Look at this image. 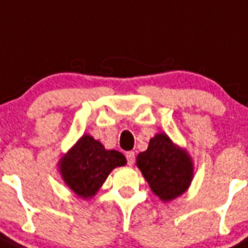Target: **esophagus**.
<instances>
[{"instance_id": "obj_1", "label": "esophagus", "mask_w": 248, "mask_h": 248, "mask_svg": "<svg viewBox=\"0 0 248 248\" xmlns=\"http://www.w3.org/2000/svg\"><path fill=\"white\" fill-rule=\"evenodd\" d=\"M126 158H127V163H128L130 166H132L133 163H135V152H132V151L127 152Z\"/></svg>"}]
</instances>
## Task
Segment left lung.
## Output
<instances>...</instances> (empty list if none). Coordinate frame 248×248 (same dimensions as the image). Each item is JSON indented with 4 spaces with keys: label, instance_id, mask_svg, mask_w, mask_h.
Masks as SVG:
<instances>
[{
    "label": "left lung",
    "instance_id": "left-lung-1",
    "mask_svg": "<svg viewBox=\"0 0 248 248\" xmlns=\"http://www.w3.org/2000/svg\"><path fill=\"white\" fill-rule=\"evenodd\" d=\"M136 166L151 191L163 202L184 195L195 176L192 157L163 132L156 133L147 150L137 155Z\"/></svg>",
    "mask_w": 248,
    "mask_h": 248
}]
</instances>
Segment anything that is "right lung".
I'll return each mask as SVG.
<instances>
[{
  "instance_id": "right-lung-1",
  "label": "right lung",
  "mask_w": 248,
  "mask_h": 248,
  "mask_svg": "<svg viewBox=\"0 0 248 248\" xmlns=\"http://www.w3.org/2000/svg\"><path fill=\"white\" fill-rule=\"evenodd\" d=\"M127 163L116 150H106L91 135H82L59 160V172L66 186L79 199L91 200L116 167Z\"/></svg>"
}]
</instances>
